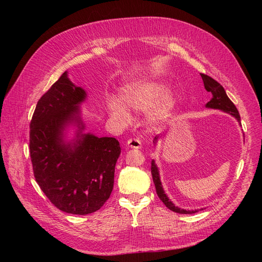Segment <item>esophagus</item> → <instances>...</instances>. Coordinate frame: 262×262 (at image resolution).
<instances>
[{"label":"esophagus","mask_w":262,"mask_h":262,"mask_svg":"<svg viewBox=\"0 0 262 262\" xmlns=\"http://www.w3.org/2000/svg\"><path fill=\"white\" fill-rule=\"evenodd\" d=\"M126 145L131 148H141L142 147V143L139 139H129L128 142H126Z\"/></svg>","instance_id":"34e87169"}]
</instances>
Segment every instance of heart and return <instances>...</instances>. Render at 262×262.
Returning <instances> with one entry per match:
<instances>
[{"label":"heart","instance_id":"obj_1","mask_svg":"<svg viewBox=\"0 0 262 262\" xmlns=\"http://www.w3.org/2000/svg\"><path fill=\"white\" fill-rule=\"evenodd\" d=\"M121 100L117 97L107 99V110L114 120L122 125L131 120L130 109L134 112L148 114L149 121L161 125L168 123L175 116L177 96L168 92V85L156 78H140L126 82L121 89Z\"/></svg>","mask_w":262,"mask_h":262}]
</instances>
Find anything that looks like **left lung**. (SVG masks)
<instances>
[{
  "label": "left lung",
  "mask_w": 262,
  "mask_h": 262,
  "mask_svg": "<svg viewBox=\"0 0 262 262\" xmlns=\"http://www.w3.org/2000/svg\"><path fill=\"white\" fill-rule=\"evenodd\" d=\"M201 77L203 80L204 89L212 94V98L210 101H208V104L205 105V107L212 108V109H220V110H222V112H225L229 115H232L233 117H235L237 119V121L241 122V116H239L238 110H237V108L235 107L232 100L228 98L225 90L223 89V86H222L215 80H213V78L210 77L209 75L201 74ZM156 141H157V137H155L153 142H156ZM150 171H152V177H153L157 195L160 196V199L163 201V203L166 205V207H167L169 210L176 212V213H179V214H192V213L198 212V210H192V211L188 210L187 211L184 209H180L178 207H175V204H173L168 199V196L166 195L164 189H163L162 182L160 179V171H158V168H157V166L154 161H152Z\"/></svg>",
  "instance_id": "1"
}]
</instances>
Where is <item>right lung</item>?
<instances>
[{"mask_svg":"<svg viewBox=\"0 0 262 262\" xmlns=\"http://www.w3.org/2000/svg\"><path fill=\"white\" fill-rule=\"evenodd\" d=\"M86 92L63 73L38 100L30 121L29 150L37 184L59 210L86 215L99 210L114 188L115 167L121 153L115 138L84 134L78 105ZM77 138L64 141L69 124Z\"/></svg>","mask_w":262,"mask_h":262,"instance_id":"1","label":"right lung"}]
</instances>
